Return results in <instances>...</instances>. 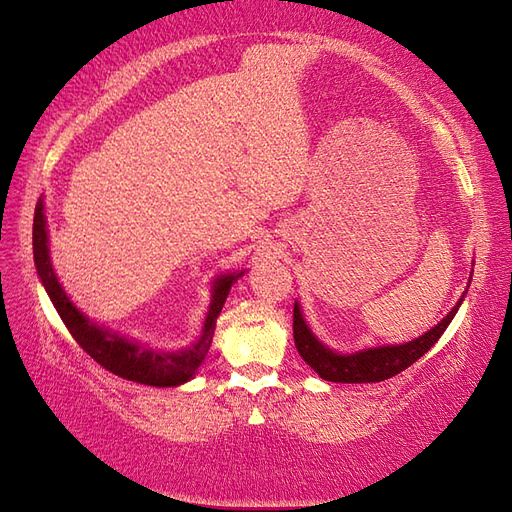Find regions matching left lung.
Segmentation results:
<instances>
[{"label":"left lung","instance_id":"left-lung-1","mask_svg":"<svg viewBox=\"0 0 512 512\" xmlns=\"http://www.w3.org/2000/svg\"><path fill=\"white\" fill-rule=\"evenodd\" d=\"M472 267H474V260H472ZM470 282H472V273H470ZM468 288L461 294L457 305L436 324V327H431L427 333L418 335L416 339H412V342L369 346L354 352H337L324 344L307 324L299 301H294V318H292L294 346H297L303 361L312 367L322 380L344 382V384H365V382H380L386 378H393L401 374L404 369H408L414 361L421 359V356L438 342L448 324H451V320L455 318L463 299H466Z\"/></svg>","mask_w":512,"mask_h":512}]
</instances>
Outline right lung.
Instances as JSON below:
<instances>
[{
    "label": "right lung",
    "mask_w": 512,
    "mask_h": 512,
    "mask_svg": "<svg viewBox=\"0 0 512 512\" xmlns=\"http://www.w3.org/2000/svg\"><path fill=\"white\" fill-rule=\"evenodd\" d=\"M34 262L40 282L46 294H49L51 303L55 305L59 318L64 320L72 337L91 359L98 361L104 369L113 371L119 378L141 382L147 386H160V389H164V386L185 384L198 374V367L207 359V352L213 342L215 322H218V316L222 314L228 292L232 284L245 275V269L228 271L220 273L211 282V303L207 307L203 329H200L192 344L183 348H153L141 342V339L119 333L106 327V324L91 320L68 297V292L57 280L51 262L49 222H46L42 196L34 213Z\"/></svg>",
    "instance_id": "add662e5"
}]
</instances>
